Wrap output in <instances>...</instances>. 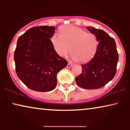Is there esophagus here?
<instances>
[{"mask_svg":"<svg viewBox=\"0 0 130 130\" xmlns=\"http://www.w3.org/2000/svg\"><path fill=\"white\" fill-rule=\"evenodd\" d=\"M73 66V64L72 63H70V62H69L68 63V64L67 66V68H70V67H72Z\"/></svg>","mask_w":130,"mask_h":130,"instance_id":"1","label":"esophagus"}]
</instances>
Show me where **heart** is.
I'll return each mask as SVG.
<instances>
[{"mask_svg":"<svg viewBox=\"0 0 130 130\" xmlns=\"http://www.w3.org/2000/svg\"><path fill=\"white\" fill-rule=\"evenodd\" d=\"M61 33H55L51 37L53 47L59 56L66 57L70 51L73 58L79 63L88 62L95 56L99 42L95 34L72 25L64 27Z\"/></svg>","mask_w":130,"mask_h":130,"instance_id":"heart-1","label":"heart"}]
</instances>
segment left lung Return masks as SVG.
Listing matches in <instances>:
<instances>
[{
    "label": "left lung",
    "mask_w": 130,
    "mask_h": 130,
    "mask_svg": "<svg viewBox=\"0 0 130 130\" xmlns=\"http://www.w3.org/2000/svg\"><path fill=\"white\" fill-rule=\"evenodd\" d=\"M87 29L96 36L98 48L94 57L82 65V72L76 77V82L82 88L95 89L104 86L114 77L119 56L114 39L102 29L90 26Z\"/></svg>",
    "instance_id": "8db88e82"
}]
</instances>
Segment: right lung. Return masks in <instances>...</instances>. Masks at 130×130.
<instances>
[{
	"label": "right lung",
	"mask_w": 130,
	"mask_h": 130,
	"mask_svg": "<svg viewBox=\"0 0 130 130\" xmlns=\"http://www.w3.org/2000/svg\"><path fill=\"white\" fill-rule=\"evenodd\" d=\"M54 26H35L19 37L14 53L18 77L28 88L48 92L56 88L57 74L67 61L54 49L50 40Z\"/></svg>",
	"instance_id": "right-lung-1"
}]
</instances>
